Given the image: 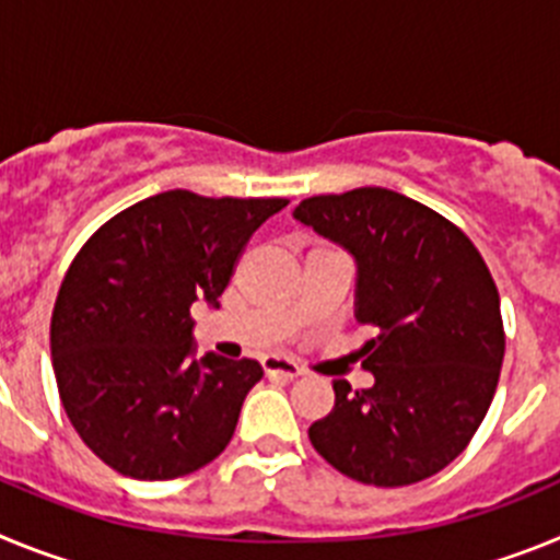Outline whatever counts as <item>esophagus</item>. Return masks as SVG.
I'll list each match as a JSON object with an SVG mask.
<instances>
[{
  "instance_id": "esophagus-1",
  "label": "esophagus",
  "mask_w": 560,
  "mask_h": 560,
  "mask_svg": "<svg viewBox=\"0 0 560 560\" xmlns=\"http://www.w3.org/2000/svg\"><path fill=\"white\" fill-rule=\"evenodd\" d=\"M264 373L269 375V378L294 381V378H300V375H303V370L296 368L294 361H289V359H280V355H266Z\"/></svg>"
}]
</instances>
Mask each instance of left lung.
I'll return each instance as SVG.
<instances>
[{"instance_id":"8db88e82","label":"left lung","mask_w":560,"mask_h":560,"mask_svg":"<svg viewBox=\"0 0 560 560\" xmlns=\"http://www.w3.org/2000/svg\"><path fill=\"white\" fill-rule=\"evenodd\" d=\"M294 219L355 257V319L375 328L361 368L375 384L350 393L308 429L345 477L400 488L443 471L491 407L504 359L499 291L457 224L387 187L300 201Z\"/></svg>"}]
</instances>
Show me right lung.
I'll return each instance as SVG.
<instances>
[{
	"label": "right lung",
	"mask_w": 560,
	"mask_h": 560,
	"mask_svg": "<svg viewBox=\"0 0 560 560\" xmlns=\"http://www.w3.org/2000/svg\"><path fill=\"white\" fill-rule=\"evenodd\" d=\"M289 199L156 192L108 219L69 264L49 348L69 423L131 479L199 471L230 446L252 359L196 355L192 303L219 308L252 232Z\"/></svg>",
	"instance_id": "right-lung-1"
}]
</instances>
